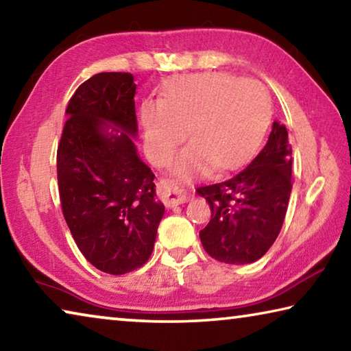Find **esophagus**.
Wrapping results in <instances>:
<instances>
[{
  "instance_id": "1",
  "label": "esophagus",
  "mask_w": 351,
  "mask_h": 351,
  "mask_svg": "<svg viewBox=\"0 0 351 351\" xmlns=\"http://www.w3.org/2000/svg\"><path fill=\"white\" fill-rule=\"evenodd\" d=\"M158 192L161 195L164 204L169 207L180 206L187 199L186 189L173 180H167V178H164V180H161V182H159Z\"/></svg>"
}]
</instances>
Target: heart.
Instances as JSON below:
<instances>
[{
	"instance_id": "1",
	"label": "heart",
	"mask_w": 351,
	"mask_h": 351,
	"mask_svg": "<svg viewBox=\"0 0 351 351\" xmlns=\"http://www.w3.org/2000/svg\"><path fill=\"white\" fill-rule=\"evenodd\" d=\"M145 147L156 164L167 162L189 128L193 139L173 161L182 175L203 173L213 164L232 169L251 156L268 122V97L255 80L226 74L175 80L159 104L142 106Z\"/></svg>"
}]
</instances>
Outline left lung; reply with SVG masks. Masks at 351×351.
<instances>
[{
  "label": "left lung",
  "instance_id": "obj_1",
  "mask_svg": "<svg viewBox=\"0 0 351 351\" xmlns=\"http://www.w3.org/2000/svg\"><path fill=\"white\" fill-rule=\"evenodd\" d=\"M293 150L287 127L272 122L265 147L249 165L226 180L197 189L212 217L199 232L212 258L229 265L258 260L280 234L293 189Z\"/></svg>",
  "mask_w": 351,
  "mask_h": 351
}]
</instances>
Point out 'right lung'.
<instances>
[{"label": "right lung", "instance_id": "right-lung-1", "mask_svg": "<svg viewBox=\"0 0 351 351\" xmlns=\"http://www.w3.org/2000/svg\"><path fill=\"white\" fill-rule=\"evenodd\" d=\"M136 85L130 73H100L71 97L57 148L63 217L77 247L99 271L122 276L150 258L164 204L141 161ZM115 127L106 134L104 122Z\"/></svg>", "mask_w": 351, "mask_h": 351}]
</instances>
